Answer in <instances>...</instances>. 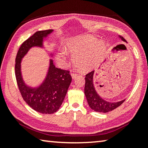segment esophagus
<instances>
[{
  "label": "esophagus",
  "mask_w": 148,
  "mask_h": 148,
  "mask_svg": "<svg viewBox=\"0 0 148 148\" xmlns=\"http://www.w3.org/2000/svg\"><path fill=\"white\" fill-rule=\"evenodd\" d=\"M77 76H78V74H77L71 73V76H72V79H74Z\"/></svg>",
  "instance_id": "esophagus-1"
}]
</instances>
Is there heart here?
<instances>
[{"mask_svg":"<svg viewBox=\"0 0 148 148\" xmlns=\"http://www.w3.org/2000/svg\"><path fill=\"white\" fill-rule=\"evenodd\" d=\"M98 43L97 39L90 37L73 41L67 45V50L74 57V63L78 69L83 71L90 70L100 62L104 53V46ZM57 60L60 64H64V53L62 51L58 53Z\"/></svg>","mask_w":148,"mask_h":148,"instance_id":"heart-1","label":"heart"}]
</instances>
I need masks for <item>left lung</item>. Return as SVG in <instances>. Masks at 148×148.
<instances>
[{"instance_id":"obj_1","label":"left lung","mask_w":148,"mask_h":148,"mask_svg":"<svg viewBox=\"0 0 148 148\" xmlns=\"http://www.w3.org/2000/svg\"><path fill=\"white\" fill-rule=\"evenodd\" d=\"M122 41L126 42L123 37L119 36ZM95 70H93L90 73L86 75V83L84 88V93L88 101V103L91 109L95 112H108L111 111L123 103L125 99L118 102H110L105 100L98 94L93 84V76Z\"/></svg>"}]
</instances>
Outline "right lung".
Returning <instances> with one entry per match:
<instances>
[{
    "label": "right lung",
    "mask_w": 148,
    "mask_h": 148,
    "mask_svg": "<svg viewBox=\"0 0 148 148\" xmlns=\"http://www.w3.org/2000/svg\"><path fill=\"white\" fill-rule=\"evenodd\" d=\"M53 32V29H48L35 33L22 44L16 57V78L23 99L33 109L43 114H53L59 109L72 82L70 72L55 67L53 60L50 59L44 80L38 86L32 87L23 80L21 63L31 48H44V40ZM50 55L53 56L52 53Z\"/></svg>",
    "instance_id": "1"
}]
</instances>
